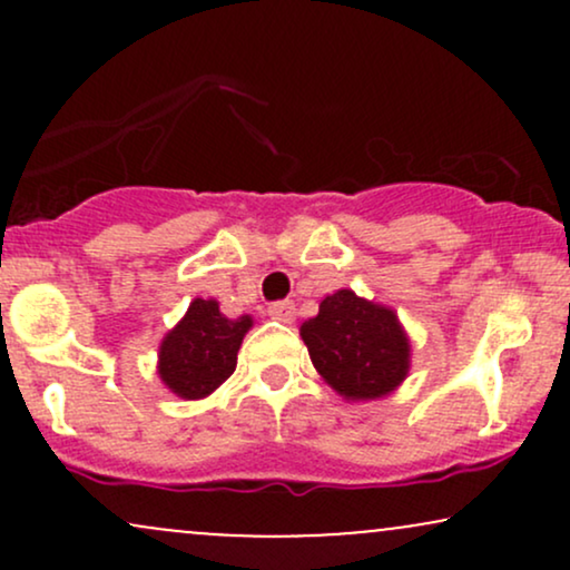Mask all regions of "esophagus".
Returning a JSON list of instances; mask_svg holds the SVG:
<instances>
[{"instance_id": "obj_1", "label": "esophagus", "mask_w": 570, "mask_h": 570, "mask_svg": "<svg viewBox=\"0 0 570 570\" xmlns=\"http://www.w3.org/2000/svg\"><path fill=\"white\" fill-rule=\"evenodd\" d=\"M267 313H271V318H276V322H284V324H292L294 316H297V307L289 299H281V303H273L267 307Z\"/></svg>"}]
</instances>
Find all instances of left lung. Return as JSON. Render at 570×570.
I'll list each match as a JSON object with an SVG mask.
<instances>
[{
    "mask_svg": "<svg viewBox=\"0 0 570 570\" xmlns=\"http://www.w3.org/2000/svg\"><path fill=\"white\" fill-rule=\"evenodd\" d=\"M311 362L345 402L383 399L407 381L412 345L394 307L353 289L326 294L318 313L299 326Z\"/></svg>",
    "mask_w": 570,
    "mask_h": 570,
    "instance_id": "8db88e82",
    "label": "left lung"
}]
</instances>
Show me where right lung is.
I'll use <instances>...</instances> for the list:
<instances>
[{
	"mask_svg": "<svg viewBox=\"0 0 570 570\" xmlns=\"http://www.w3.org/2000/svg\"><path fill=\"white\" fill-rule=\"evenodd\" d=\"M254 318H227L217 299L195 297L185 316L166 332L158 348V377L174 396L198 402L235 372L238 348Z\"/></svg>",
	"mask_w": 570,
	"mask_h": 570,
	"instance_id": "1",
	"label": "right lung"
}]
</instances>
